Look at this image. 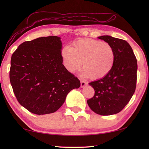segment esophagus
<instances>
[{
    "instance_id": "esophagus-1",
    "label": "esophagus",
    "mask_w": 149,
    "mask_h": 149,
    "mask_svg": "<svg viewBox=\"0 0 149 149\" xmlns=\"http://www.w3.org/2000/svg\"><path fill=\"white\" fill-rule=\"evenodd\" d=\"M86 86V83L84 81H81V88H84V86Z\"/></svg>"
}]
</instances>
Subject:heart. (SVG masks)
I'll list each match as a JSON object with an SVG mask.
<instances>
[{"mask_svg": "<svg viewBox=\"0 0 149 149\" xmlns=\"http://www.w3.org/2000/svg\"><path fill=\"white\" fill-rule=\"evenodd\" d=\"M63 64L68 72L79 71L83 63V75L91 79H101L111 71L115 59V50L107 42L86 38L75 41L72 47L61 50Z\"/></svg>", "mask_w": 149, "mask_h": 149, "instance_id": "b5f03b06", "label": "heart"}]
</instances>
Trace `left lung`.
I'll list each match as a JSON object with an SVG mask.
<instances>
[{"label": "left lung", "instance_id": "obj_1", "mask_svg": "<svg viewBox=\"0 0 149 149\" xmlns=\"http://www.w3.org/2000/svg\"><path fill=\"white\" fill-rule=\"evenodd\" d=\"M99 39L113 47L115 63L107 76L89 83L95 94L87 103L97 114L111 115L121 111L133 95L136 86L137 59L125 40L110 36H99Z\"/></svg>", "mask_w": 149, "mask_h": 149}]
</instances>
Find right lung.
I'll return each instance as SVG.
<instances>
[{
    "mask_svg": "<svg viewBox=\"0 0 149 149\" xmlns=\"http://www.w3.org/2000/svg\"><path fill=\"white\" fill-rule=\"evenodd\" d=\"M62 43L55 36L20 44L12 54L9 79L18 102L31 113L56 112L72 90L80 87L78 78L63 65Z\"/></svg>",
    "mask_w": 149,
    "mask_h": 149,
    "instance_id": "add662e5",
    "label": "right lung"
}]
</instances>
